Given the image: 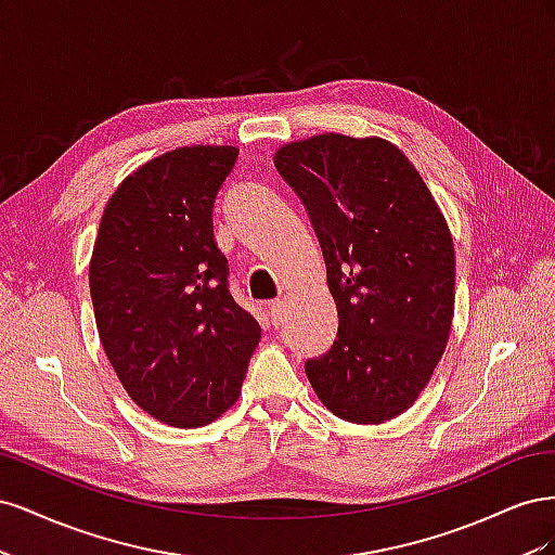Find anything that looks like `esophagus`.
Returning <instances> with one entry per match:
<instances>
[{"label":"esophagus","instance_id":"obj_1","mask_svg":"<svg viewBox=\"0 0 555 555\" xmlns=\"http://www.w3.org/2000/svg\"><path fill=\"white\" fill-rule=\"evenodd\" d=\"M284 310H287V306H284L282 298H275L273 304L268 306V314H271L273 326H282V322H284Z\"/></svg>","mask_w":555,"mask_h":555}]
</instances>
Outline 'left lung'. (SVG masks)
Here are the masks:
<instances>
[{
	"label": "left lung",
	"instance_id": "left-lung-1",
	"mask_svg": "<svg viewBox=\"0 0 555 555\" xmlns=\"http://www.w3.org/2000/svg\"><path fill=\"white\" fill-rule=\"evenodd\" d=\"M273 162L310 215L338 308V335L306 375L335 416L389 422L412 408L449 340L456 259L444 215L377 137L319 133Z\"/></svg>",
	"mask_w": 555,
	"mask_h": 555
}]
</instances>
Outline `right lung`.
Instances as JSON below:
<instances>
[{
	"mask_svg": "<svg viewBox=\"0 0 555 555\" xmlns=\"http://www.w3.org/2000/svg\"><path fill=\"white\" fill-rule=\"evenodd\" d=\"M238 159L192 145L150 159L108 198L90 259L104 351L129 398L176 428L215 422L238 400L261 326L229 292L212 206Z\"/></svg>",
	"mask_w": 555,
	"mask_h": 555,
	"instance_id": "1",
	"label": "right lung"
}]
</instances>
